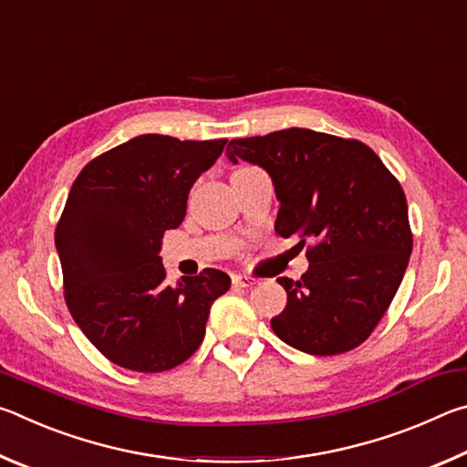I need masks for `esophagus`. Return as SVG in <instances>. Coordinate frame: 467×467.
<instances>
[{
	"label": "esophagus",
	"instance_id": "1",
	"mask_svg": "<svg viewBox=\"0 0 467 467\" xmlns=\"http://www.w3.org/2000/svg\"><path fill=\"white\" fill-rule=\"evenodd\" d=\"M233 284L234 286H243V288H251L257 284V278H253V275L247 274H233Z\"/></svg>",
	"mask_w": 467,
	"mask_h": 467
}]
</instances>
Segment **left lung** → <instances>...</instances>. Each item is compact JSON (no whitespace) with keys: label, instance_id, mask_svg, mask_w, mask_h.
Returning <instances> with one entry per match:
<instances>
[{"label":"left lung","instance_id":"1","mask_svg":"<svg viewBox=\"0 0 467 467\" xmlns=\"http://www.w3.org/2000/svg\"><path fill=\"white\" fill-rule=\"evenodd\" d=\"M226 156L272 177L275 233L313 241L309 272L278 278L288 303L272 319L274 334L315 357L360 346L389 309L412 253L398 179L362 141L303 128L231 140Z\"/></svg>","mask_w":467,"mask_h":467}]
</instances>
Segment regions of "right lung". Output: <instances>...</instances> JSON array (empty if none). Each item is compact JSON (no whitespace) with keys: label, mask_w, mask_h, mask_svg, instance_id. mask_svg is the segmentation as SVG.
<instances>
[{"label":"right lung","mask_w":467,"mask_h":467,"mask_svg":"<svg viewBox=\"0 0 467 467\" xmlns=\"http://www.w3.org/2000/svg\"><path fill=\"white\" fill-rule=\"evenodd\" d=\"M226 140L181 141L146 133L82 169L55 231L66 303L97 350L123 368L162 373L205 336L210 306L231 288L208 267L169 286L162 236L185 218L197 177Z\"/></svg>","instance_id":"obj_1"}]
</instances>
